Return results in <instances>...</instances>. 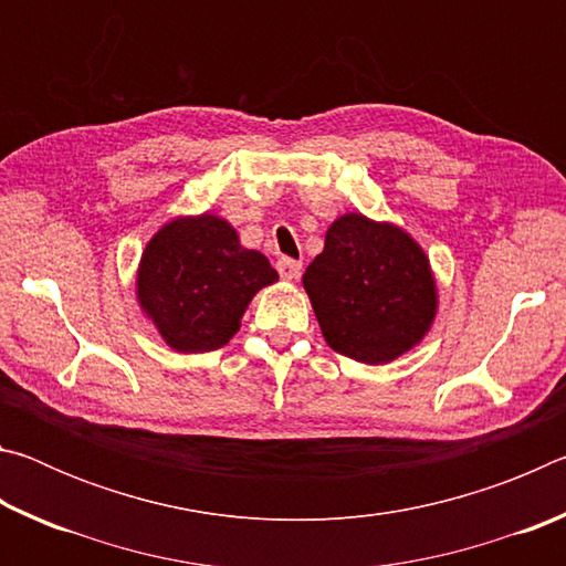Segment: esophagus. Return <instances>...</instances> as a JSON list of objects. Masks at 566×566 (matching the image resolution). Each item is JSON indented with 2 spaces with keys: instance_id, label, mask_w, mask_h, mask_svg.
<instances>
[{
  "instance_id": "obj_1",
  "label": "esophagus",
  "mask_w": 566,
  "mask_h": 566,
  "mask_svg": "<svg viewBox=\"0 0 566 566\" xmlns=\"http://www.w3.org/2000/svg\"><path fill=\"white\" fill-rule=\"evenodd\" d=\"M276 272H280V276H284V280H300L302 262L290 260V256H282V260H276Z\"/></svg>"
}]
</instances>
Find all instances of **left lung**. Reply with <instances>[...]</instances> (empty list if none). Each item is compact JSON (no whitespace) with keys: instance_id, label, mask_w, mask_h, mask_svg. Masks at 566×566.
Listing matches in <instances>:
<instances>
[{"instance_id":"8db88e82","label":"left lung","mask_w":566,"mask_h":566,"mask_svg":"<svg viewBox=\"0 0 566 566\" xmlns=\"http://www.w3.org/2000/svg\"><path fill=\"white\" fill-rule=\"evenodd\" d=\"M324 339L364 364H385L415 347L434 319L429 262L407 232L339 217L324 252L302 276Z\"/></svg>"}]
</instances>
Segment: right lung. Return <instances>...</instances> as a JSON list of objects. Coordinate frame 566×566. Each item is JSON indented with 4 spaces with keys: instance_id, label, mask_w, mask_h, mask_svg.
<instances>
[{
    "instance_id": "right-lung-1",
    "label": "right lung",
    "mask_w": 566,
    "mask_h": 566,
    "mask_svg": "<svg viewBox=\"0 0 566 566\" xmlns=\"http://www.w3.org/2000/svg\"><path fill=\"white\" fill-rule=\"evenodd\" d=\"M270 260L244 249L224 219L202 214L161 227L142 254L137 294L177 352H214L232 339L252 296L272 284Z\"/></svg>"
}]
</instances>
